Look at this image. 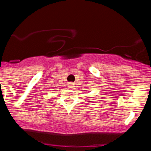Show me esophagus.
Returning a JSON list of instances; mask_svg holds the SVG:
<instances>
[{"label": "esophagus", "instance_id": "obj_1", "mask_svg": "<svg viewBox=\"0 0 151 151\" xmlns=\"http://www.w3.org/2000/svg\"><path fill=\"white\" fill-rule=\"evenodd\" d=\"M68 87H69V88H73V83H69V85H68Z\"/></svg>", "mask_w": 151, "mask_h": 151}]
</instances>
